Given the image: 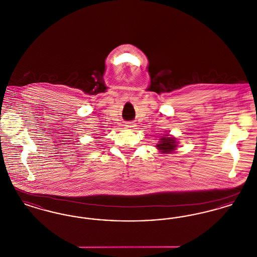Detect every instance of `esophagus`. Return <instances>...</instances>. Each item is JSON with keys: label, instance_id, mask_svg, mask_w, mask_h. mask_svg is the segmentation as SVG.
<instances>
[{"label": "esophagus", "instance_id": "esophagus-1", "mask_svg": "<svg viewBox=\"0 0 257 257\" xmlns=\"http://www.w3.org/2000/svg\"><path fill=\"white\" fill-rule=\"evenodd\" d=\"M135 125L133 122H127L125 124V128L126 129H130V130H132V129H135Z\"/></svg>", "mask_w": 257, "mask_h": 257}]
</instances>
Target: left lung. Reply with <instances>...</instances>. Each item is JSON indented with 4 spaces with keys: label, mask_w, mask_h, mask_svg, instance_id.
I'll return each instance as SVG.
<instances>
[{
    "label": "left lung",
    "mask_w": 257,
    "mask_h": 257,
    "mask_svg": "<svg viewBox=\"0 0 257 257\" xmlns=\"http://www.w3.org/2000/svg\"><path fill=\"white\" fill-rule=\"evenodd\" d=\"M178 142L174 137L170 134H165L160 139L159 144H157V149L163 154L173 153L176 150Z\"/></svg>",
    "instance_id": "obj_1"
}]
</instances>
